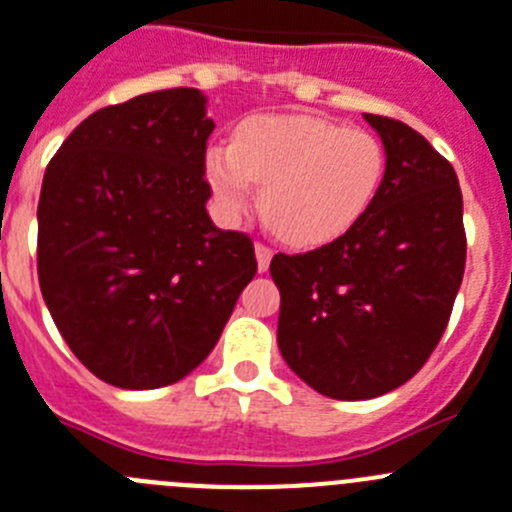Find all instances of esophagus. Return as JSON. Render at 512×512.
Masks as SVG:
<instances>
[{
	"label": "esophagus",
	"instance_id": "esophagus-1",
	"mask_svg": "<svg viewBox=\"0 0 512 512\" xmlns=\"http://www.w3.org/2000/svg\"><path fill=\"white\" fill-rule=\"evenodd\" d=\"M255 257H257V270L265 273L267 267H270V260H273V250L265 245H255Z\"/></svg>",
	"mask_w": 512,
	"mask_h": 512
}]
</instances>
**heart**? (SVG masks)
Masks as SVG:
<instances>
[{
	"label": "heart",
	"instance_id": "obj_1",
	"mask_svg": "<svg viewBox=\"0 0 512 512\" xmlns=\"http://www.w3.org/2000/svg\"><path fill=\"white\" fill-rule=\"evenodd\" d=\"M385 173L382 145L365 130L313 114H260L209 147L204 176L216 204L234 216L262 186L260 214L285 245H329L367 214Z\"/></svg>",
	"mask_w": 512,
	"mask_h": 512
}]
</instances>
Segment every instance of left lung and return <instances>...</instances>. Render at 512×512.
<instances>
[{
  "label": "left lung",
  "instance_id": "obj_1",
  "mask_svg": "<svg viewBox=\"0 0 512 512\" xmlns=\"http://www.w3.org/2000/svg\"><path fill=\"white\" fill-rule=\"evenodd\" d=\"M385 147L367 214L331 245L275 255L278 347L316 393L367 400L411 380L449 321L467 260L449 160L398 119L365 114Z\"/></svg>",
  "mask_w": 512,
  "mask_h": 512
}]
</instances>
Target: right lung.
Listing matches in <instances>:
<instances>
[{"instance_id": "right-lung-1", "label": "right lung", "mask_w": 512, "mask_h": 512, "mask_svg": "<svg viewBox=\"0 0 512 512\" xmlns=\"http://www.w3.org/2000/svg\"><path fill=\"white\" fill-rule=\"evenodd\" d=\"M214 127L199 89L153 91L86 117L45 170V306L114 388H163L196 370L257 273L250 237L206 211Z\"/></svg>"}]
</instances>
